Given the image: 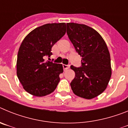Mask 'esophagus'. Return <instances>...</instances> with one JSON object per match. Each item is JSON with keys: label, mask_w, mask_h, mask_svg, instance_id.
<instances>
[{"label": "esophagus", "mask_w": 128, "mask_h": 128, "mask_svg": "<svg viewBox=\"0 0 128 128\" xmlns=\"http://www.w3.org/2000/svg\"><path fill=\"white\" fill-rule=\"evenodd\" d=\"M63 69H64V70H68V68H69L70 66L69 65H63Z\"/></svg>", "instance_id": "34e87169"}]
</instances>
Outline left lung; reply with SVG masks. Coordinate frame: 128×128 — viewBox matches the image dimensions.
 Returning a JSON list of instances; mask_svg holds the SVG:
<instances>
[{"instance_id": "1", "label": "left lung", "mask_w": 128, "mask_h": 128, "mask_svg": "<svg viewBox=\"0 0 128 128\" xmlns=\"http://www.w3.org/2000/svg\"><path fill=\"white\" fill-rule=\"evenodd\" d=\"M66 33L81 58V67L70 66L75 78L70 86L75 95L92 99L102 94L112 76L110 54L100 34L89 26L66 24Z\"/></svg>"}]
</instances>
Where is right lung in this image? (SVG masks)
Returning a JSON list of instances; mask_svg holds the SVG:
<instances>
[{
  "instance_id": "1",
  "label": "right lung",
  "mask_w": 128,
  "mask_h": 128,
  "mask_svg": "<svg viewBox=\"0 0 128 128\" xmlns=\"http://www.w3.org/2000/svg\"><path fill=\"white\" fill-rule=\"evenodd\" d=\"M66 32V24H47L36 28L24 38L18 52L16 74L27 92L43 97L57 87L62 64L45 60L52 55L51 48Z\"/></svg>"
}]
</instances>
